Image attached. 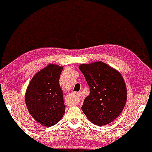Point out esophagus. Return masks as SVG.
I'll list each match as a JSON object with an SVG mask.
<instances>
[{"label": "esophagus", "instance_id": "obj_1", "mask_svg": "<svg viewBox=\"0 0 152 152\" xmlns=\"http://www.w3.org/2000/svg\"><path fill=\"white\" fill-rule=\"evenodd\" d=\"M73 95H74L75 103V104L78 103V102H79V100H80V93H73Z\"/></svg>", "mask_w": 152, "mask_h": 152}]
</instances>
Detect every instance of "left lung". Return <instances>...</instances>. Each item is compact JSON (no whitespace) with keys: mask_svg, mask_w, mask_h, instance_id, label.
Masks as SVG:
<instances>
[{"mask_svg":"<svg viewBox=\"0 0 152 152\" xmlns=\"http://www.w3.org/2000/svg\"><path fill=\"white\" fill-rule=\"evenodd\" d=\"M79 68L90 88L82 107L84 113L96 125L113 122L126 102V87L121 74L102 61L81 64Z\"/></svg>","mask_w":152,"mask_h":152,"instance_id":"1","label":"left lung"}]
</instances>
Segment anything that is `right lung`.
Segmentation results:
<instances>
[{"label": "right lung", "mask_w": 152, "mask_h": 152, "mask_svg": "<svg viewBox=\"0 0 152 152\" xmlns=\"http://www.w3.org/2000/svg\"><path fill=\"white\" fill-rule=\"evenodd\" d=\"M62 70V66L49 64L34 75L27 88L26 107L35 121L43 126L55 125L65 113L63 91L59 86Z\"/></svg>", "instance_id": "1"}]
</instances>
